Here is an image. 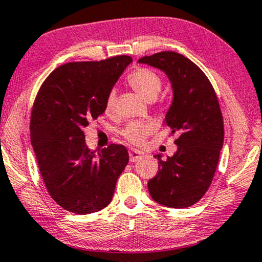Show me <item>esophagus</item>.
I'll return each instance as SVG.
<instances>
[{
  "instance_id": "obj_1",
  "label": "esophagus",
  "mask_w": 262,
  "mask_h": 262,
  "mask_svg": "<svg viewBox=\"0 0 262 262\" xmlns=\"http://www.w3.org/2000/svg\"><path fill=\"white\" fill-rule=\"evenodd\" d=\"M141 157H144V152L142 151L137 150V148H130L129 150V161L130 162H137Z\"/></svg>"
}]
</instances>
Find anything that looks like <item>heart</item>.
Here are the masks:
<instances>
[{
    "label": "heart",
    "mask_w": 262,
    "mask_h": 262,
    "mask_svg": "<svg viewBox=\"0 0 262 262\" xmlns=\"http://www.w3.org/2000/svg\"><path fill=\"white\" fill-rule=\"evenodd\" d=\"M128 83L142 98L151 101L157 98L162 89V79L160 76L150 69L139 68L128 76ZM116 94L112 91L107 94L105 100V112L110 114L114 110ZM154 125L146 122H132L123 129L122 134L132 144L139 145L145 141V139L151 133Z\"/></svg>",
    "instance_id": "1"
}]
</instances>
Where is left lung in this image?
<instances>
[{"label":"left lung","mask_w":262,"mask_h":262,"mask_svg":"<svg viewBox=\"0 0 262 262\" xmlns=\"http://www.w3.org/2000/svg\"><path fill=\"white\" fill-rule=\"evenodd\" d=\"M164 72L173 100L164 125L177 134L174 156L158 160V173L148 180L152 200L164 207L187 208L204 196L216 170L224 144V121L214 88L190 59L177 52H161L139 59Z\"/></svg>","instance_id":"left-lung-1"}]
</instances>
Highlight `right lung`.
Segmentation results:
<instances>
[{
	"mask_svg": "<svg viewBox=\"0 0 262 262\" xmlns=\"http://www.w3.org/2000/svg\"><path fill=\"white\" fill-rule=\"evenodd\" d=\"M132 62L128 55L69 62L43 82L31 114V145L46 187L65 210L91 214L110 204L128 164L123 145L99 156L85 146L83 128L105 111V100Z\"/></svg>",
	"mask_w": 262,
	"mask_h": 262,
	"instance_id": "add662e5",
	"label": "right lung"
}]
</instances>
